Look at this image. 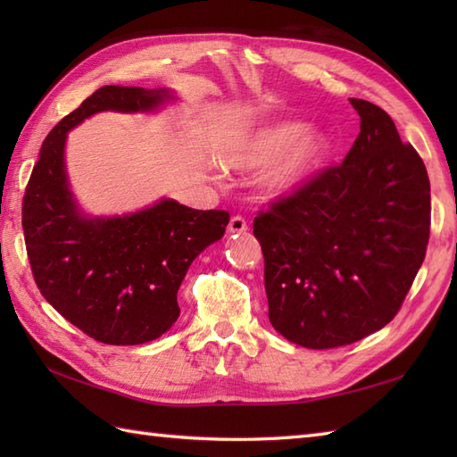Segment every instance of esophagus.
<instances>
[{
  "label": "esophagus",
  "mask_w": 457,
  "mask_h": 457,
  "mask_svg": "<svg viewBox=\"0 0 457 457\" xmlns=\"http://www.w3.org/2000/svg\"><path fill=\"white\" fill-rule=\"evenodd\" d=\"M229 234H245L247 231V221L244 216H234L228 223Z\"/></svg>",
  "instance_id": "1"
}]
</instances>
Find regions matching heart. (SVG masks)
I'll return each mask as SVG.
<instances>
[{"label": "heart", "mask_w": 457, "mask_h": 457, "mask_svg": "<svg viewBox=\"0 0 457 457\" xmlns=\"http://www.w3.org/2000/svg\"><path fill=\"white\" fill-rule=\"evenodd\" d=\"M298 133L300 125L293 121L265 125L239 141L228 161L239 169H255L285 150L273 167L265 172L263 182L270 192L293 190L312 172L328 149L322 135L304 133L298 137Z\"/></svg>", "instance_id": "1"}]
</instances>
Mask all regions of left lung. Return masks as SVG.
<instances>
[{
  "instance_id": "left-lung-1",
  "label": "left lung",
  "mask_w": 457,
  "mask_h": 457,
  "mask_svg": "<svg viewBox=\"0 0 457 457\" xmlns=\"http://www.w3.org/2000/svg\"><path fill=\"white\" fill-rule=\"evenodd\" d=\"M361 123L342 164L326 167L253 220L269 320L288 342L332 349L399 312L430 237V180L389 113L352 98Z\"/></svg>"
}]
</instances>
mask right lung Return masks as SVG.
I'll list each match as a JSON object with an SVG mask.
<instances>
[{"label":"right lung","instance_id":"right-lung-1","mask_svg":"<svg viewBox=\"0 0 457 457\" xmlns=\"http://www.w3.org/2000/svg\"><path fill=\"white\" fill-rule=\"evenodd\" d=\"M167 90L102 86L43 141L23 196V231L33 278L58 314L96 342L137 345L177 322V293L190 263L229 221L226 210L174 200L123 218H84L68 190L66 133L90 115L149 112Z\"/></svg>","mask_w":457,"mask_h":457}]
</instances>
